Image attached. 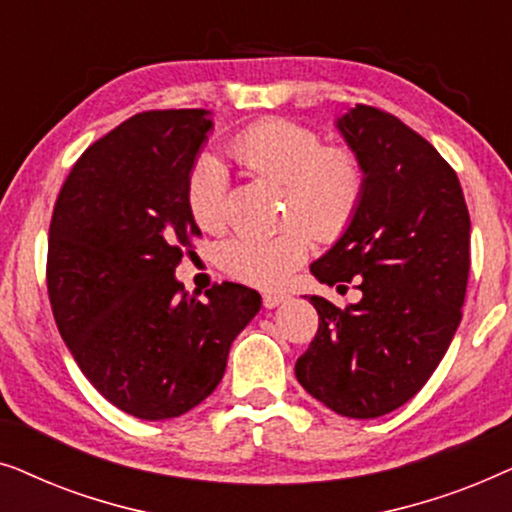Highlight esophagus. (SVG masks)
Returning <instances> with one entry per match:
<instances>
[{
  "label": "esophagus",
  "mask_w": 512,
  "mask_h": 512,
  "mask_svg": "<svg viewBox=\"0 0 512 512\" xmlns=\"http://www.w3.org/2000/svg\"><path fill=\"white\" fill-rule=\"evenodd\" d=\"M286 300L284 293H263V307H268V310H272V307L282 305Z\"/></svg>",
  "instance_id": "34e87169"
}]
</instances>
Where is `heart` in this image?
<instances>
[{"label":"heart","instance_id":"1","mask_svg":"<svg viewBox=\"0 0 512 512\" xmlns=\"http://www.w3.org/2000/svg\"><path fill=\"white\" fill-rule=\"evenodd\" d=\"M237 163L284 186V219H300L319 240H335L352 226L366 193V167L349 146H324L317 132L286 118H263L230 142ZM228 174L212 156L195 160L186 205L207 233L226 226ZM305 225V226H306ZM304 226V227H305ZM289 223L272 235H244L223 247L230 277L256 289H277L310 254V231Z\"/></svg>","mask_w":512,"mask_h":512}]
</instances>
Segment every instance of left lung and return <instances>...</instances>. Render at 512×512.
I'll return each mask as SVG.
<instances>
[{"mask_svg": "<svg viewBox=\"0 0 512 512\" xmlns=\"http://www.w3.org/2000/svg\"><path fill=\"white\" fill-rule=\"evenodd\" d=\"M335 125L363 160L366 193L310 270L328 286L356 282L363 298L340 310L310 296L319 328L296 377L338 415L373 419L424 387L457 333L471 216L457 172L396 116L356 104Z\"/></svg>", "mask_w": 512, "mask_h": 512, "instance_id": "obj_1", "label": "left lung"}]
</instances>
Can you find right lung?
<instances>
[{
    "label": "right lung",
    "instance_id": "obj_1",
    "mask_svg": "<svg viewBox=\"0 0 512 512\" xmlns=\"http://www.w3.org/2000/svg\"><path fill=\"white\" fill-rule=\"evenodd\" d=\"M212 118L144 111L83 151L55 200L46 282L65 345L132 417L172 419L216 389L261 296L223 282L188 296L174 270L200 235L186 205Z\"/></svg>",
    "mask_w": 512,
    "mask_h": 512
}]
</instances>
